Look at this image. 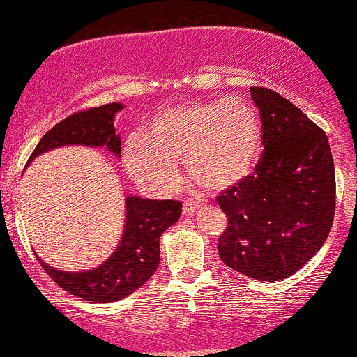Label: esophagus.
Wrapping results in <instances>:
<instances>
[{
    "instance_id": "1",
    "label": "esophagus",
    "mask_w": 357,
    "mask_h": 357,
    "mask_svg": "<svg viewBox=\"0 0 357 357\" xmlns=\"http://www.w3.org/2000/svg\"><path fill=\"white\" fill-rule=\"evenodd\" d=\"M202 208V203L198 202H186L183 204V215H192Z\"/></svg>"
}]
</instances>
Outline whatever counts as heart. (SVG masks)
<instances>
[{"label": "heart", "instance_id": "heart-1", "mask_svg": "<svg viewBox=\"0 0 357 357\" xmlns=\"http://www.w3.org/2000/svg\"><path fill=\"white\" fill-rule=\"evenodd\" d=\"M260 151V119L247 102L196 100L159 110L127 139L124 162L139 184L161 195L178 188L179 161L192 183L223 191L252 173Z\"/></svg>", "mask_w": 357, "mask_h": 357}]
</instances>
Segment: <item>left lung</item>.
I'll return each instance as SVG.
<instances>
[{
	"instance_id": "1",
	"label": "left lung",
	"mask_w": 357,
	"mask_h": 357,
	"mask_svg": "<svg viewBox=\"0 0 357 357\" xmlns=\"http://www.w3.org/2000/svg\"><path fill=\"white\" fill-rule=\"evenodd\" d=\"M260 110L264 153L255 171L216 196L228 225L221 261L257 280L290 277L329 235L335 174L326 132L280 93L250 87Z\"/></svg>"
}]
</instances>
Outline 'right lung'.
<instances>
[{
  "mask_svg": "<svg viewBox=\"0 0 357 357\" xmlns=\"http://www.w3.org/2000/svg\"><path fill=\"white\" fill-rule=\"evenodd\" d=\"M124 105L107 104L79 110L52 127L35 147L28 162L53 147L84 144L105 146L110 153L121 154V137L116 134L114 116ZM26 162V165H28ZM183 204L176 199H144L127 196L126 228L116 252L100 267L89 272H63L40 260L48 277L65 292L90 302L121 301L144 285L159 265V238L181 215Z\"/></svg>",
  "mask_w": 357,
  "mask_h": 357,
  "instance_id": "obj_1",
  "label": "right lung"
}]
</instances>
